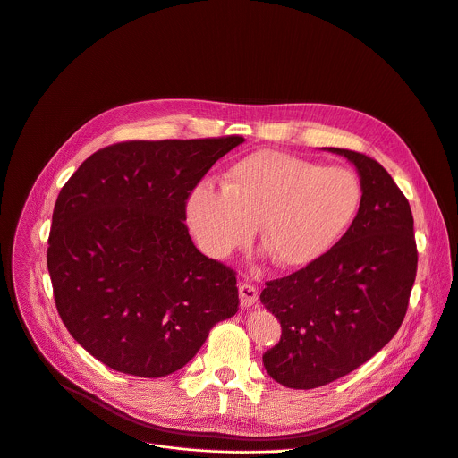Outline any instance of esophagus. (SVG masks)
Wrapping results in <instances>:
<instances>
[{"label":"esophagus","instance_id":"esophagus-1","mask_svg":"<svg viewBox=\"0 0 458 458\" xmlns=\"http://www.w3.org/2000/svg\"><path fill=\"white\" fill-rule=\"evenodd\" d=\"M257 296H259V291L253 284H248V282H242L239 284V300H241V308H250L253 306V303L257 301Z\"/></svg>","mask_w":458,"mask_h":458}]
</instances>
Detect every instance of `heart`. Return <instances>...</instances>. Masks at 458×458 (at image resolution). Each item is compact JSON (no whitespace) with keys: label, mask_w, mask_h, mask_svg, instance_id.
I'll return each instance as SVG.
<instances>
[{"label":"heart","mask_w":458,"mask_h":458,"mask_svg":"<svg viewBox=\"0 0 458 458\" xmlns=\"http://www.w3.org/2000/svg\"><path fill=\"white\" fill-rule=\"evenodd\" d=\"M360 205L356 178L276 150L233 164L221 189L203 183L187 199V221L199 246L216 259L244 246L253 226L273 262L306 266L347 230Z\"/></svg>","instance_id":"b5f03b06"}]
</instances>
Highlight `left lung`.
<instances>
[{
  "label": "left lung",
  "mask_w": 458,
  "mask_h": 458,
  "mask_svg": "<svg viewBox=\"0 0 458 458\" xmlns=\"http://www.w3.org/2000/svg\"><path fill=\"white\" fill-rule=\"evenodd\" d=\"M324 148L356 167L358 214L327 253L260 293L282 327L264 369L296 390L333 383L377 354L403 324L417 273L411 210L392 176L360 152Z\"/></svg>",
  "instance_id": "left-lung-1"
}]
</instances>
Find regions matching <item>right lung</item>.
Returning <instances> with one entry per match:
<instances>
[{
	"mask_svg": "<svg viewBox=\"0 0 458 458\" xmlns=\"http://www.w3.org/2000/svg\"><path fill=\"white\" fill-rule=\"evenodd\" d=\"M242 141L114 143L59 192L47 255L55 306L75 342L109 369L169 376L237 313L235 273L194 246L185 205Z\"/></svg>",
	"mask_w": 458,
	"mask_h": 458,
	"instance_id": "obj_1",
	"label": "right lung"
}]
</instances>
